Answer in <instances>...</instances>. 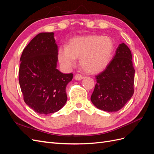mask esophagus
Listing matches in <instances>:
<instances>
[{"mask_svg":"<svg viewBox=\"0 0 154 154\" xmlns=\"http://www.w3.org/2000/svg\"><path fill=\"white\" fill-rule=\"evenodd\" d=\"M83 78H84V76H82V74H76V75L74 76V78H75V80H81Z\"/></svg>","mask_w":154,"mask_h":154,"instance_id":"1","label":"esophagus"}]
</instances>
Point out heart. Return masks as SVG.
I'll return each mask as SVG.
<instances>
[{
	"instance_id": "1",
	"label": "heart",
	"mask_w": 154,
	"mask_h": 154,
	"mask_svg": "<svg viewBox=\"0 0 154 154\" xmlns=\"http://www.w3.org/2000/svg\"><path fill=\"white\" fill-rule=\"evenodd\" d=\"M114 50V43L110 37L92 35L72 38L67 46L58 49L59 61L67 67H72L76 58H80L82 69L94 74L103 70L109 63Z\"/></svg>"
}]
</instances>
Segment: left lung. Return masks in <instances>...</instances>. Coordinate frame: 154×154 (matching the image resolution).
I'll return each mask as SVG.
<instances>
[{
    "label": "left lung",
    "mask_w": 154,
    "mask_h": 154,
    "mask_svg": "<svg viewBox=\"0 0 154 154\" xmlns=\"http://www.w3.org/2000/svg\"><path fill=\"white\" fill-rule=\"evenodd\" d=\"M134 74L131 51L121 44L105 69L96 76L97 83L91 97L92 103L106 112L122 109L134 94Z\"/></svg>",
    "instance_id": "1"
}]
</instances>
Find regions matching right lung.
<instances>
[{"label":"right lung","instance_id":"add662e5","mask_svg":"<svg viewBox=\"0 0 154 154\" xmlns=\"http://www.w3.org/2000/svg\"><path fill=\"white\" fill-rule=\"evenodd\" d=\"M20 61L18 81L25 103L41 114L61 109L73 74H63L57 69L58 46L53 32L37 35L24 48Z\"/></svg>","mask_w":154,"mask_h":154}]
</instances>
